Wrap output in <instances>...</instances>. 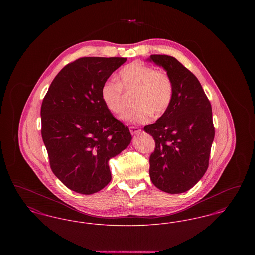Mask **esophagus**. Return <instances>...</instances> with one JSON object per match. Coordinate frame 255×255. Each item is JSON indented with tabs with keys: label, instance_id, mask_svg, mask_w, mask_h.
<instances>
[{
	"label": "esophagus",
	"instance_id": "1",
	"mask_svg": "<svg viewBox=\"0 0 255 255\" xmlns=\"http://www.w3.org/2000/svg\"><path fill=\"white\" fill-rule=\"evenodd\" d=\"M129 129H130V132H131L132 134H136V133L141 132V130L138 127H136V126H130Z\"/></svg>",
	"mask_w": 255,
	"mask_h": 255
}]
</instances>
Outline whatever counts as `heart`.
Wrapping results in <instances>:
<instances>
[{"label": "heart", "mask_w": 255, "mask_h": 255, "mask_svg": "<svg viewBox=\"0 0 255 255\" xmlns=\"http://www.w3.org/2000/svg\"><path fill=\"white\" fill-rule=\"evenodd\" d=\"M118 83L106 81L100 91L101 100L111 113L121 115L126 107V96L134 92L132 109L122 119L128 123L141 124L150 122L152 115L162 116L170 107L174 97V84L169 74L134 61L118 73Z\"/></svg>", "instance_id": "obj_1"}]
</instances>
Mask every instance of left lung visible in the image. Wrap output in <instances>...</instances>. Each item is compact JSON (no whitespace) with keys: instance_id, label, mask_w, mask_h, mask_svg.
Instances as JSON below:
<instances>
[{"instance_id":"8db88e82","label":"left lung","mask_w":255,"mask_h":255,"mask_svg":"<svg viewBox=\"0 0 255 255\" xmlns=\"http://www.w3.org/2000/svg\"><path fill=\"white\" fill-rule=\"evenodd\" d=\"M149 60L162 67L174 84L168 110L144 126L155 140L150 156V179L170 194L192 188L205 175L215 130L211 104L197 77L169 55L153 54Z\"/></svg>"}]
</instances>
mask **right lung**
I'll use <instances>...</instances> for the list:
<instances>
[{"label": "right lung", "instance_id": "add662e5", "mask_svg": "<svg viewBox=\"0 0 255 255\" xmlns=\"http://www.w3.org/2000/svg\"><path fill=\"white\" fill-rule=\"evenodd\" d=\"M123 57H82L65 66L49 86L41 106L42 138L53 174L68 188L94 194L109 183L110 158L132 140L128 126L101 100L110 75Z\"/></svg>", "mask_w": 255, "mask_h": 255}]
</instances>
